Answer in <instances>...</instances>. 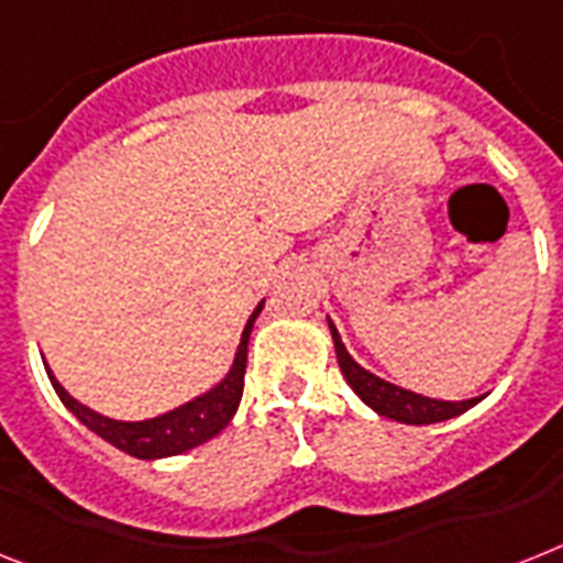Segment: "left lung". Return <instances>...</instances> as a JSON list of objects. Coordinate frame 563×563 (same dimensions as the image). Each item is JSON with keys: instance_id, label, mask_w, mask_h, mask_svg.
Listing matches in <instances>:
<instances>
[{"instance_id": "left-lung-1", "label": "left lung", "mask_w": 563, "mask_h": 563, "mask_svg": "<svg viewBox=\"0 0 563 563\" xmlns=\"http://www.w3.org/2000/svg\"><path fill=\"white\" fill-rule=\"evenodd\" d=\"M329 329H332V341H335V353L338 364H341V373H344L346 385L353 387L361 396L364 405L376 410V413L387 416V419H396V422L405 424H431V422H445L451 416L465 413L468 408H474L483 396L468 401H440V399H428V396H419V393L401 390V387L390 385L385 378L373 376L367 369H361L346 346L341 344V335H338L335 323L329 321Z\"/></svg>"}]
</instances>
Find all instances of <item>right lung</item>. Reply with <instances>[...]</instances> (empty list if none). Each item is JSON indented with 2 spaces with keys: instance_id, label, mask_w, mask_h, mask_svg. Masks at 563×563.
Segmentation results:
<instances>
[{
  "instance_id": "add662e5",
  "label": "right lung",
  "mask_w": 563,
  "mask_h": 563,
  "mask_svg": "<svg viewBox=\"0 0 563 563\" xmlns=\"http://www.w3.org/2000/svg\"><path fill=\"white\" fill-rule=\"evenodd\" d=\"M260 309H263V303L251 312L249 323L242 329V341L240 346H236V358L231 373H228L213 390L199 396V399L187 401V405L170 410V413L147 419V422H115V419H107V416L95 413V410H89L77 399H71V396L59 387L57 378L52 376V369H48V378H52L59 401H63L89 431L98 433L100 440H107L109 445L121 448V451H126L130 456H139V460H158V456L185 454L190 448L213 440V437L234 419L242 399V387H245V361H249L251 327L257 321Z\"/></svg>"
}]
</instances>
